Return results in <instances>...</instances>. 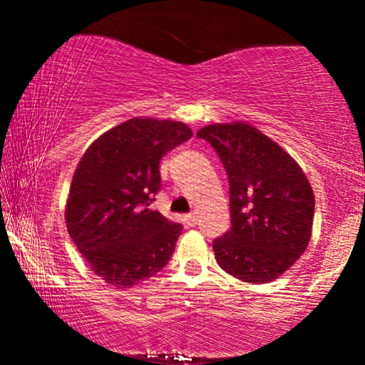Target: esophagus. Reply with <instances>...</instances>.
<instances>
[{
	"label": "esophagus",
	"mask_w": 365,
	"mask_h": 365,
	"mask_svg": "<svg viewBox=\"0 0 365 365\" xmlns=\"http://www.w3.org/2000/svg\"><path fill=\"white\" fill-rule=\"evenodd\" d=\"M184 221H186V224L189 227H194L197 224V217H196V214H186V216H184Z\"/></svg>",
	"instance_id": "34e87169"
}]
</instances>
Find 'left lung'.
<instances>
[{"instance_id":"1","label":"left lung","mask_w":365,"mask_h":365,"mask_svg":"<svg viewBox=\"0 0 365 365\" xmlns=\"http://www.w3.org/2000/svg\"><path fill=\"white\" fill-rule=\"evenodd\" d=\"M216 149L229 179L231 227L214 239L219 266L244 282L277 279L306 251L314 192L299 164L251 124L197 131Z\"/></svg>"}]
</instances>
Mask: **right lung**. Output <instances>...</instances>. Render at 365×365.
I'll list each match as a JSON object with an SVG mask.
<instances>
[{"label":"right lung","mask_w":365,"mask_h":365,"mask_svg":"<svg viewBox=\"0 0 365 365\" xmlns=\"http://www.w3.org/2000/svg\"><path fill=\"white\" fill-rule=\"evenodd\" d=\"M191 136L184 123L133 118L84 153L64 217L78 251L103 281L133 287L166 267L182 226L148 206L161 189L163 156Z\"/></svg>","instance_id":"obj_1"}]
</instances>
